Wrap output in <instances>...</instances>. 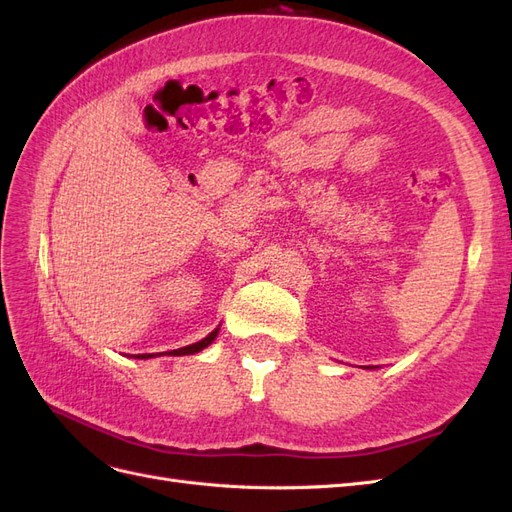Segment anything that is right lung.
<instances>
[{"label": "right lung", "instance_id": "1", "mask_svg": "<svg viewBox=\"0 0 512 512\" xmlns=\"http://www.w3.org/2000/svg\"><path fill=\"white\" fill-rule=\"evenodd\" d=\"M218 333H220V327L215 329V331H211L205 339H200V342H196V344H190V346H183V348H177V350H170L168 354H173V356H181V354H196V352H200V350H205L215 337H218ZM166 354V352H164ZM153 354H136V359H151Z\"/></svg>", "mask_w": 512, "mask_h": 512}]
</instances>
